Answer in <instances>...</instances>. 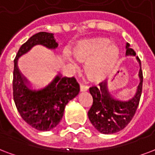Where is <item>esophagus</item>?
Returning <instances> with one entry per match:
<instances>
[{
	"mask_svg": "<svg viewBox=\"0 0 155 155\" xmlns=\"http://www.w3.org/2000/svg\"><path fill=\"white\" fill-rule=\"evenodd\" d=\"M89 89V87L88 86H86L84 84H81L80 85V91H87Z\"/></svg>",
	"mask_w": 155,
	"mask_h": 155,
	"instance_id": "34e87169",
	"label": "esophagus"
}]
</instances>
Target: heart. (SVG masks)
Returning <instances> with one entry per match:
<instances>
[{
    "mask_svg": "<svg viewBox=\"0 0 155 155\" xmlns=\"http://www.w3.org/2000/svg\"><path fill=\"white\" fill-rule=\"evenodd\" d=\"M79 62L87 63L85 72L91 81L99 82L112 73L119 59V50L105 38L79 41L72 50Z\"/></svg>",
    "mask_w": 155,
    "mask_h": 155,
    "instance_id": "1",
    "label": "heart"
}]
</instances>
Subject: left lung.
<instances>
[{"label": "left lung", "mask_w": 155, "mask_h": 155, "mask_svg": "<svg viewBox=\"0 0 155 155\" xmlns=\"http://www.w3.org/2000/svg\"><path fill=\"white\" fill-rule=\"evenodd\" d=\"M126 50V55H136L129 43H127ZM137 60L140 64V83L135 95L129 101H118L114 98L108 90L106 82H101L98 87L94 86L89 89L93 104L88 111V117L95 129L103 134H113L125 128L136 114L143 84L141 63L137 56Z\"/></svg>", "instance_id": "1"}]
</instances>
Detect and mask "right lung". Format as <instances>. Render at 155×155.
Wrapping results in <instances>:
<instances>
[{
    "mask_svg": "<svg viewBox=\"0 0 155 155\" xmlns=\"http://www.w3.org/2000/svg\"><path fill=\"white\" fill-rule=\"evenodd\" d=\"M37 45L54 50L58 43L53 33L40 32L21 46L14 60L13 95L22 118L33 128L46 131L60 123L66 104L78 95L80 87L75 78L62 77L59 74L43 89H30L28 87V81L20 73L17 62L19 57Z\"/></svg>",
    "mask_w": 155,
    "mask_h": 155,
    "instance_id": "right-lung-1",
    "label": "right lung"
}]
</instances>
